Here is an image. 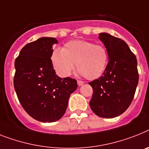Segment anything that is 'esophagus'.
Masks as SVG:
<instances>
[{
  "instance_id": "1",
  "label": "esophagus",
  "mask_w": 149,
  "mask_h": 149,
  "mask_svg": "<svg viewBox=\"0 0 149 149\" xmlns=\"http://www.w3.org/2000/svg\"><path fill=\"white\" fill-rule=\"evenodd\" d=\"M77 84H78V86H82V85L84 84V82L83 81H81V80H77Z\"/></svg>"
}]
</instances>
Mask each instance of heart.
Returning <instances> with one entry per match:
<instances>
[{"mask_svg": "<svg viewBox=\"0 0 149 149\" xmlns=\"http://www.w3.org/2000/svg\"><path fill=\"white\" fill-rule=\"evenodd\" d=\"M51 58L54 68L61 77H69L76 63L80 74L88 79H95L105 70L108 53L103 45L74 40L65 44L62 49L54 50Z\"/></svg>", "mask_w": 149, "mask_h": 149, "instance_id": "heart-1", "label": "heart"}]
</instances>
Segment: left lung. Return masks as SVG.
Returning <instances> with one entry per match:
<instances>
[{
	"instance_id": "obj_1",
	"label": "left lung",
	"mask_w": 149,
	"mask_h": 149,
	"mask_svg": "<svg viewBox=\"0 0 149 149\" xmlns=\"http://www.w3.org/2000/svg\"><path fill=\"white\" fill-rule=\"evenodd\" d=\"M108 53L109 61L102 77L88 82L93 88L89 102L97 116L113 118L130 105L139 82L137 60L127 44L102 32L98 36Z\"/></svg>"
}]
</instances>
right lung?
Returning a JSON list of instances; mask_svg holds the SVG:
<instances>
[{
    "mask_svg": "<svg viewBox=\"0 0 149 149\" xmlns=\"http://www.w3.org/2000/svg\"><path fill=\"white\" fill-rule=\"evenodd\" d=\"M54 38L43 37L22 47L15 61L13 85L21 105L35 120L51 123L65 113L76 79L61 78L51 62Z\"/></svg>",
    "mask_w": 149,
    "mask_h": 149,
    "instance_id": "right-lung-1",
    "label": "right lung"
}]
</instances>
